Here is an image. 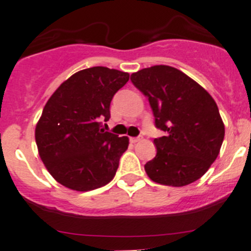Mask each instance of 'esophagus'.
Listing matches in <instances>:
<instances>
[{"label": "esophagus", "mask_w": 251, "mask_h": 251, "mask_svg": "<svg viewBox=\"0 0 251 251\" xmlns=\"http://www.w3.org/2000/svg\"><path fill=\"white\" fill-rule=\"evenodd\" d=\"M141 138H142V137H131L130 141L132 143H136V142H138V141H141Z\"/></svg>", "instance_id": "1"}]
</instances>
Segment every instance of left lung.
I'll use <instances>...</instances> for the list:
<instances>
[{
  "mask_svg": "<svg viewBox=\"0 0 251 251\" xmlns=\"http://www.w3.org/2000/svg\"><path fill=\"white\" fill-rule=\"evenodd\" d=\"M148 98L155 127L157 154L145 164L151 180L185 186L200 179L220 153L225 124L212 97L198 82L174 67L157 65L131 75Z\"/></svg>",
  "mask_w": 251,
  "mask_h": 251,
  "instance_id": "8db88e82",
  "label": "left lung"
}]
</instances>
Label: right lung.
<instances>
[{"label": "right lung", "instance_id": "right-lung-1", "mask_svg": "<svg viewBox=\"0 0 251 251\" xmlns=\"http://www.w3.org/2000/svg\"><path fill=\"white\" fill-rule=\"evenodd\" d=\"M127 72L96 66L72 75L48 103L35 127L39 155L53 179L76 191H89L113 180L128 137L101 128L110 119L114 94Z\"/></svg>", "mask_w": 251, "mask_h": 251}]
</instances>
